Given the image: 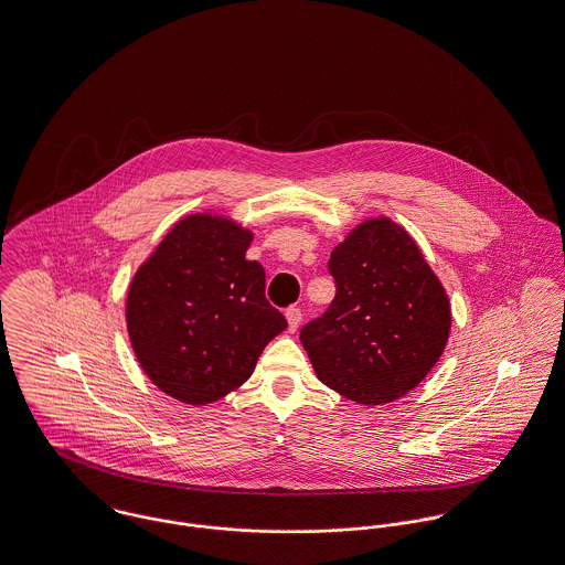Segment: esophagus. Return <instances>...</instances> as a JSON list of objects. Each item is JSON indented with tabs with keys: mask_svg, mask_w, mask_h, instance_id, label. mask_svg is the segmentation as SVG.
Wrapping results in <instances>:
<instances>
[{
	"mask_svg": "<svg viewBox=\"0 0 565 565\" xmlns=\"http://www.w3.org/2000/svg\"><path fill=\"white\" fill-rule=\"evenodd\" d=\"M286 320H288V331H297L300 327V320H302V313H300L299 307H290V309L286 311Z\"/></svg>",
	"mask_w": 565,
	"mask_h": 565,
	"instance_id": "34e87169",
	"label": "esophagus"
}]
</instances>
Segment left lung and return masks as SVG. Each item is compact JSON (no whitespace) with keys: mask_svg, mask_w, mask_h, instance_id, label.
I'll return each mask as SVG.
<instances>
[{"mask_svg":"<svg viewBox=\"0 0 565 565\" xmlns=\"http://www.w3.org/2000/svg\"><path fill=\"white\" fill-rule=\"evenodd\" d=\"M337 295L300 341L320 382L382 405L416 388L450 334L448 295L416 241L388 217L366 220L332 249Z\"/></svg>","mask_w":565,"mask_h":565,"instance_id":"left-lung-1","label":"left lung"}]
</instances>
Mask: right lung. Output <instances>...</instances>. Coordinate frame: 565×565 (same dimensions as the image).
<instances>
[{"label":"right lung","mask_w":565,"mask_h":565,"mask_svg":"<svg viewBox=\"0 0 565 565\" xmlns=\"http://www.w3.org/2000/svg\"><path fill=\"white\" fill-rule=\"evenodd\" d=\"M252 233L228 217L179 220L134 275L126 320L147 377L170 397L206 405L254 373L288 327L265 297V268L247 260Z\"/></svg>","instance_id":"right-lung-1"}]
</instances>
